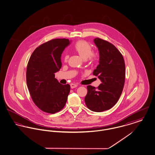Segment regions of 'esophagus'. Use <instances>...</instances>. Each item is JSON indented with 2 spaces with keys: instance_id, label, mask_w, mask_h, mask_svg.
<instances>
[{
  "instance_id": "esophagus-1",
  "label": "esophagus",
  "mask_w": 155,
  "mask_h": 155,
  "mask_svg": "<svg viewBox=\"0 0 155 155\" xmlns=\"http://www.w3.org/2000/svg\"><path fill=\"white\" fill-rule=\"evenodd\" d=\"M77 86H78V84H75V83H71V87L72 89L75 88V87H76Z\"/></svg>"
}]
</instances>
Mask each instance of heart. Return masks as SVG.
<instances>
[{
	"mask_svg": "<svg viewBox=\"0 0 155 155\" xmlns=\"http://www.w3.org/2000/svg\"><path fill=\"white\" fill-rule=\"evenodd\" d=\"M75 52H77L79 56L84 60L89 58L90 60L93 61L96 59V54L92 53V48L91 45L87 41H77L73 47ZM68 60V56L65 55L64 57V62H67Z\"/></svg>",
	"mask_w": 155,
	"mask_h": 155,
	"instance_id": "1",
	"label": "heart"
}]
</instances>
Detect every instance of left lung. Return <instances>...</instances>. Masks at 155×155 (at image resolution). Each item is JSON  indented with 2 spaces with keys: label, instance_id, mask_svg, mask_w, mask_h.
<instances>
[{
  "label": "left lung",
  "instance_id": "obj_1",
  "mask_svg": "<svg viewBox=\"0 0 155 155\" xmlns=\"http://www.w3.org/2000/svg\"><path fill=\"white\" fill-rule=\"evenodd\" d=\"M93 41L99 52V64L93 74L102 83L97 88L87 86L84 102L91 110L101 112L117 102L124 89L125 64L122 54L114 45L99 38Z\"/></svg>",
  "mask_w": 155,
  "mask_h": 155
}]
</instances>
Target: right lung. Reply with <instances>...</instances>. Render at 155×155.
<instances>
[{"instance_id":"right-lung-1","label":"right lung","mask_w":155,"mask_h":155,"mask_svg":"<svg viewBox=\"0 0 155 155\" xmlns=\"http://www.w3.org/2000/svg\"><path fill=\"white\" fill-rule=\"evenodd\" d=\"M67 39L45 42L32 53L26 69V83L31 99L42 111L55 114L66 103L71 86L62 84L54 73L62 67L61 54L70 44Z\"/></svg>"}]
</instances>
